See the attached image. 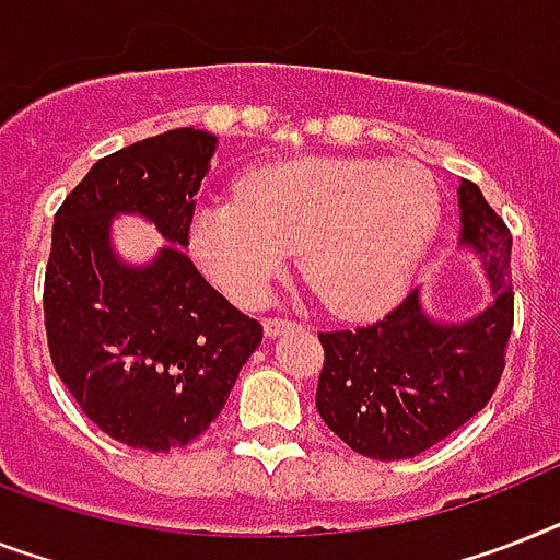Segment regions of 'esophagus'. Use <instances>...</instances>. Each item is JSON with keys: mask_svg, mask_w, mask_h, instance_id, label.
Segmentation results:
<instances>
[{"mask_svg": "<svg viewBox=\"0 0 560 560\" xmlns=\"http://www.w3.org/2000/svg\"><path fill=\"white\" fill-rule=\"evenodd\" d=\"M290 327H295V322L284 319V316H270V319H265L267 336H279V334H284V330H290Z\"/></svg>", "mask_w": 560, "mask_h": 560, "instance_id": "34e87169", "label": "esophagus"}]
</instances>
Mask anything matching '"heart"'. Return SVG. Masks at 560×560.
Masks as SVG:
<instances>
[{"label":"heart","mask_w":560,"mask_h":560,"mask_svg":"<svg viewBox=\"0 0 560 560\" xmlns=\"http://www.w3.org/2000/svg\"><path fill=\"white\" fill-rule=\"evenodd\" d=\"M440 224V186L413 161L302 158L249 172L238 198L195 212L189 241L209 279L256 307L302 247L330 311H376L406 288Z\"/></svg>","instance_id":"b5f03b06"}]
</instances>
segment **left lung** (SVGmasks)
I'll return each mask as SVG.
<instances>
[{
	"label": "left lung",
	"mask_w": 560,
	"mask_h": 560,
	"mask_svg": "<svg viewBox=\"0 0 560 560\" xmlns=\"http://www.w3.org/2000/svg\"><path fill=\"white\" fill-rule=\"evenodd\" d=\"M463 244L483 256L494 304L466 325H438L411 293L371 325L322 330L316 408L371 460H408L483 411L506 368L515 325L512 233L477 184H460Z\"/></svg>",
	"instance_id": "1"
}]
</instances>
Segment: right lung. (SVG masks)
I'll use <instances>...</instances> for the list:
<instances>
[{
    "label": "right lung",
    "instance_id": "1",
    "mask_svg": "<svg viewBox=\"0 0 560 560\" xmlns=\"http://www.w3.org/2000/svg\"><path fill=\"white\" fill-rule=\"evenodd\" d=\"M215 138L172 129L100 158L54 215L45 265V336L54 371L100 431L170 452L224 408L241 365L265 336L180 247ZM140 211L177 248L131 271L107 247V221Z\"/></svg>",
    "mask_w": 560,
    "mask_h": 560
}]
</instances>
